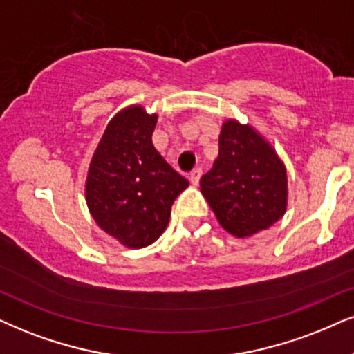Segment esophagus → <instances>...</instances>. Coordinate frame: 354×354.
<instances>
[{"instance_id":"34e87169","label":"esophagus","mask_w":354,"mask_h":354,"mask_svg":"<svg viewBox=\"0 0 354 354\" xmlns=\"http://www.w3.org/2000/svg\"><path fill=\"white\" fill-rule=\"evenodd\" d=\"M201 176H203V169H201V168L194 169V171H192V173L189 174V181H191L194 186H198L199 181H201Z\"/></svg>"}]
</instances>
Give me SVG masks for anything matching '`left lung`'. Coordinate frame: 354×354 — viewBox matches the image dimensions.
<instances>
[{"label": "left lung", "mask_w": 354, "mask_h": 354, "mask_svg": "<svg viewBox=\"0 0 354 354\" xmlns=\"http://www.w3.org/2000/svg\"><path fill=\"white\" fill-rule=\"evenodd\" d=\"M201 192L229 234L239 239L266 230L288 207L283 160L252 125L229 119L218 136V156L201 178Z\"/></svg>", "instance_id": "left-lung-1"}]
</instances>
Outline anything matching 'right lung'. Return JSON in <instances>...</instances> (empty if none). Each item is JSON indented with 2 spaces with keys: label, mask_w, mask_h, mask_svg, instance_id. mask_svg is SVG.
Segmentation results:
<instances>
[{
  "label": "right lung",
  "mask_w": 354,
  "mask_h": 354,
  "mask_svg": "<svg viewBox=\"0 0 354 354\" xmlns=\"http://www.w3.org/2000/svg\"><path fill=\"white\" fill-rule=\"evenodd\" d=\"M156 119L142 106L119 111L89 163L84 186L89 212L127 248L153 243L167 229L174 199L189 186L151 144Z\"/></svg>",
  "instance_id": "obj_1"
}]
</instances>
